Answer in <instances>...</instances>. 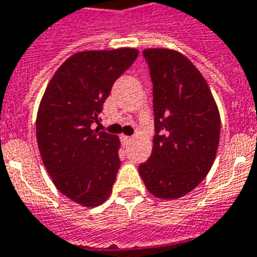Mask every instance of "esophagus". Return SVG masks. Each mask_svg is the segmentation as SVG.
<instances>
[{
	"instance_id": "obj_1",
	"label": "esophagus",
	"mask_w": 257,
	"mask_h": 257,
	"mask_svg": "<svg viewBox=\"0 0 257 257\" xmlns=\"http://www.w3.org/2000/svg\"><path fill=\"white\" fill-rule=\"evenodd\" d=\"M121 139H122V142H123V143H128V142H131V141H132V136L122 135Z\"/></svg>"
}]
</instances>
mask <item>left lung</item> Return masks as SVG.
Wrapping results in <instances>:
<instances>
[{
  "instance_id": "1",
  "label": "left lung",
  "mask_w": 257,
  "mask_h": 257,
  "mask_svg": "<svg viewBox=\"0 0 257 257\" xmlns=\"http://www.w3.org/2000/svg\"><path fill=\"white\" fill-rule=\"evenodd\" d=\"M143 57L153 84L156 134L139 174L155 197L174 200L194 190L211 170L221 118L205 78L186 56L146 49Z\"/></svg>"
}]
</instances>
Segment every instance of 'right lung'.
Instances as JSON below:
<instances>
[{
  "label": "right lung",
  "mask_w": 257,
  "mask_h": 257,
  "mask_svg": "<svg viewBox=\"0 0 257 257\" xmlns=\"http://www.w3.org/2000/svg\"><path fill=\"white\" fill-rule=\"evenodd\" d=\"M138 55L131 48L76 53L43 94L36 116L43 165L57 190L83 207H97L112 191L121 166L119 139L94 125L116 78Z\"/></svg>",
  "instance_id": "1"
}]
</instances>
